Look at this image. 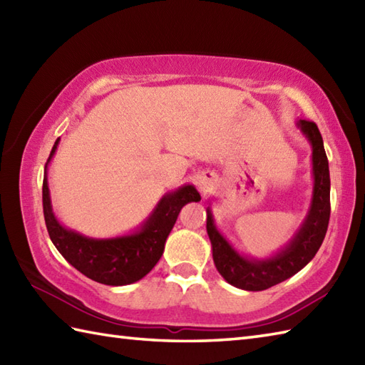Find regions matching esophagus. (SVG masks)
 Wrapping results in <instances>:
<instances>
[{
    "label": "esophagus",
    "mask_w": 365,
    "mask_h": 365,
    "mask_svg": "<svg viewBox=\"0 0 365 365\" xmlns=\"http://www.w3.org/2000/svg\"><path fill=\"white\" fill-rule=\"evenodd\" d=\"M199 187H200V188H205V187H207V182H200Z\"/></svg>",
    "instance_id": "34e87169"
}]
</instances>
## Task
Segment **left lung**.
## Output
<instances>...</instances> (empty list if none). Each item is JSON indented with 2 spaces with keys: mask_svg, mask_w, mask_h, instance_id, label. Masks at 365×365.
Returning <instances> with one entry per match:
<instances>
[{
  "mask_svg": "<svg viewBox=\"0 0 365 365\" xmlns=\"http://www.w3.org/2000/svg\"><path fill=\"white\" fill-rule=\"evenodd\" d=\"M297 127L312 147V196L304 220L284 247L268 257H250L235 250L216 226L212 207H207V234L212 243L213 262L220 274L237 289L267 290L297 274L311 262L327 235L329 205V165L319 127L314 122L298 120Z\"/></svg>",
  "mask_w": 365,
  "mask_h": 365,
  "instance_id": "8db88e82",
  "label": "left lung"
}]
</instances>
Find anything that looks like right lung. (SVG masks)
Instances as JSON below:
<instances>
[{
  "instance_id": "right-lung-1",
  "label": "right lung",
  "mask_w": 365,
  "mask_h": 365,
  "mask_svg": "<svg viewBox=\"0 0 365 365\" xmlns=\"http://www.w3.org/2000/svg\"><path fill=\"white\" fill-rule=\"evenodd\" d=\"M58 144L59 138L45 165L42 188L45 224L53 245L73 268L92 281L114 287L138 282L157 265L178 213L187 204L200 200L199 191L195 185L188 183L166 192L141 226L130 234L110 238L86 237L61 224L53 212L46 169L56 153Z\"/></svg>"
}]
</instances>
